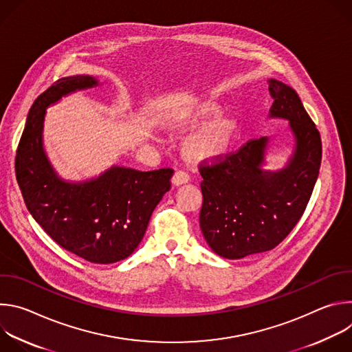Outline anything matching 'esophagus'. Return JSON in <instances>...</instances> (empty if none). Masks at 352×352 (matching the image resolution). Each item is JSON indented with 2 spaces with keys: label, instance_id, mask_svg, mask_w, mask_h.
Masks as SVG:
<instances>
[{
  "label": "esophagus",
  "instance_id": "esophagus-1",
  "mask_svg": "<svg viewBox=\"0 0 352 352\" xmlns=\"http://www.w3.org/2000/svg\"><path fill=\"white\" fill-rule=\"evenodd\" d=\"M189 181H190L189 174L185 173V171H181V170H178V171L174 174V177H173V185H174V186H179V185L188 184Z\"/></svg>",
  "mask_w": 352,
  "mask_h": 352
}]
</instances>
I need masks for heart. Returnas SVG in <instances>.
I'll list each match as a JSON object with an SVG mask.
<instances>
[{
	"instance_id": "obj_1",
	"label": "heart",
	"mask_w": 352,
	"mask_h": 352,
	"mask_svg": "<svg viewBox=\"0 0 352 352\" xmlns=\"http://www.w3.org/2000/svg\"><path fill=\"white\" fill-rule=\"evenodd\" d=\"M220 114L216 104L204 103L185 111L178 118L181 126H196ZM232 139V124L224 118H219L206 124L189 142L190 153L199 157H217L227 152Z\"/></svg>"
}]
</instances>
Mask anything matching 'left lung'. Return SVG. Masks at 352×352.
<instances>
[{
  "mask_svg": "<svg viewBox=\"0 0 352 352\" xmlns=\"http://www.w3.org/2000/svg\"><path fill=\"white\" fill-rule=\"evenodd\" d=\"M267 82L274 98L269 118L287 120L294 140L287 163L278 170L265 168L272 138L263 136L221 163L199 168L200 230L213 252L226 259L277 246L304 214L319 175V131L292 87L277 79Z\"/></svg>",
  "mask_w": 352,
  "mask_h": 352,
  "instance_id": "left-lung-1",
  "label": "left lung"
}]
</instances>
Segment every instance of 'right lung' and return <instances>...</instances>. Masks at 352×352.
Instances as JSON below:
<instances>
[{"instance_id":"add662e5","label":"right lung","mask_w":352,"mask_h":352,"mask_svg":"<svg viewBox=\"0 0 352 352\" xmlns=\"http://www.w3.org/2000/svg\"><path fill=\"white\" fill-rule=\"evenodd\" d=\"M100 85L94 76H68L36 98L18 146L15 170L26 208L40 227L76 256L110 265L126 259L138 248L150 216L171 188L174 171L111 166L82 181L58 175L44 148L47 109L63 97Z\"/></svg>"}]
</instances>
